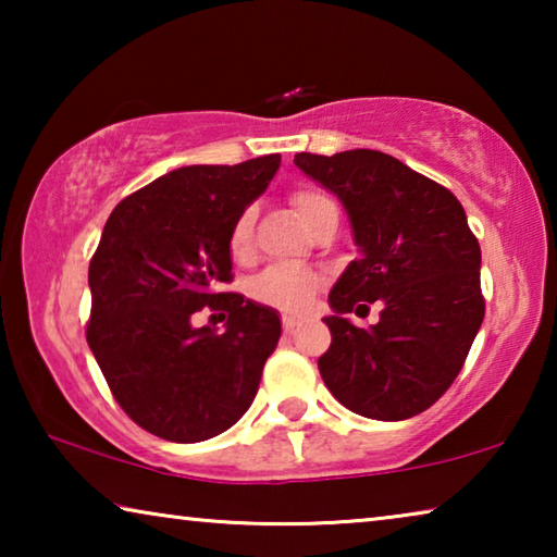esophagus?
<instances>
[{
  "mask_svg": "<svg viewBox=\"0 0 557 557\" xmlns=\"http://www.w3.org/2000/svg\"><path fill=\"white\" fill-rule=\"evenodd\" d=\"M297 326H299V322H297L295 317H287V314L282 317V329H285V334H292Z\"/></svg>",
  "mask_w": 557,
  "mask_h": 557,
  "instance_id": "esophagus-1",
  "label": "esophagus"
}]
</instances>
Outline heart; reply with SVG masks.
Listing matches in <instances>:
<instances>
[{"label": "heart", "instance_id": "b5f03b06", "mask_svg": "<svg viewBox=\"0 0 557 557\" xmlns=\"http://www.w3.org/2000/svg\"><path fill=\"white\" fill-rule=\"evenodd\" d=\"M292 206H295L299 219L305 221L309 228L319 219V213L334 201L329 199L324 191L312 186H299L292 191ZM252 223H256V211L245 209L238 219H235L231 235H228V248L235 260H245L252 252ZM324 287V277L314 270L305 268H270L252 282L250 295L256 301L265 307L277 309V312L287 314H307L314 307V299L319 289Z\"/></svg>", "mask_w": 557, "mask_h": 557}]
</instances>
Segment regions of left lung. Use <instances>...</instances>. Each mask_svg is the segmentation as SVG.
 <instances>
[{"label":"left lung","mask_w":557,"mask_h":557,"mask_svg":"<svg viewBox=\"0 0 557 557\" xmlns=\"http://www.w3.org/2000/svg\"><path fill=\"white\" fill-rule=\"evenodd\" d=\"M295 164L342 199L361 248L329 295L332 346L319 373L363 418L420 414L455 383L484 322L482 250L467 213L449 188L375 149L299 152ZM375 298L379 325L361 330L343 317Z\"/></svg>","instance_id":"left-lung-1"}]
</instances>
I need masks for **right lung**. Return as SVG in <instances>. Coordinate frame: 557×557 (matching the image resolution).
<instances>
[{"label":"right lung","instance_id":"1","mask_svg":"<svg viewBox=\"0 0 557 557\" xmlns=\"http://www.w3.org/2000/svg\"><path fill=\"white\" fill-rule=\"evenodd\" d=\"M280 154L174 169L122 199L88 268L86 338L112 398L139 428L191 445L221 435L256 398L280 317L238 292L228 235L265 191ZM206 306L226 332L196 330Z\"/></svg>","mask_w":557,"mask_h":557}]
</instances>
